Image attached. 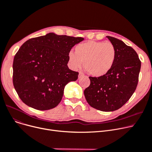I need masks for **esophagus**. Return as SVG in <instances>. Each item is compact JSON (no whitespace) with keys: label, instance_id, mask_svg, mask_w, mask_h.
<instances>
[{"label":"esophagus","instance_id":"34e87169","mask_svg":"<svg viewBox=\"0 0 152 152\" xmlns=\"http://www.w3.org/2000/svg\"><path fill=\"white\" fill-rule=\"evenodd\" d=\"M83 77H84V74L82 72H80L79 74H78V78H82Z\"/></svg>","mask_w":152,"mask_h":152}]
</instances>
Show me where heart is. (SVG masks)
<instances>
[{"mask_svg":"<svg viewBox=\"0 0 152 152\" xmlns=\"http://www.w3.org/2000/svg\"><path fill=\"white\" fill-rule=\"evenodd\" d=\"M116 49L110 42L88 41L75 47V54L70 52L69 58L74 69L82 66L91 75L99 77L107 74L115 61Z\"/></svg>","mask_w":152,"mask_h":152,"instance_id":"obj_1","label":"heart"}]
</instances>
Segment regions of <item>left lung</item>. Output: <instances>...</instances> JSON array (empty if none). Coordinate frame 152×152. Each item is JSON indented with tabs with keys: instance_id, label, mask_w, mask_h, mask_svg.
<instances>
[{
	"instance_id": "obj_1",
	"label": "left lung",
	"mask_w": 152,
	"mask_h": 152,
	"mask_svg": "<svg viewBox=\"0 0 152 152\" xmlns=\"http://www.w3.org/2000/svg\"><path fill=\"white\" fill-rule=\"evenodd\" d=\"M117 55L109 72L99 77H90V85L84 91L87 102L103 112L118 110L134 93L139 80L141 62L136 51L123 41L107 36Z\"/></svg>"
}]
</instances>
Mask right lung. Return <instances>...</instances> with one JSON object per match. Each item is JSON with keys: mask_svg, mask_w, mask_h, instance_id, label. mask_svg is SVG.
Instances as JSON below:
<instances>
[{"mask_svg": "<svg viewBox=\"0 0 152 152\" xmlns=\"http://www.w3.org/2000/svg\"><path fill=\"white\" fill-rule=\"evenodd\" d=\"M83 40L51 32L22 45L14 57L13 83L25 104L47 110L59 104L65 86L78 75L67 66L70 51Z\"/></svg>", "mask_w": 152, "mask_h": 152, "instance_id": "add662e5", "label": "right lung"}]
</instances>
